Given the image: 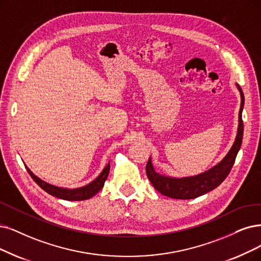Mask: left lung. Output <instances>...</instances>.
Instances as JSON below:
<instances>
[{
    "label": "left lung",
    "mask_w": 261,
    "mask_h": 261,
    "mask_svg": "<svg viewBox=\"0 0 261 261\" xmlns=\"http://www.w3.org/2000/svg\"><path fill=\"white\" fill-rule=\"evenodd\" d=\"M237 86L240 91V94H241V107H240L239 112V127L236 141L230 151L225 156V159L210 170L195 176H187V178L181 179L170 178V176H165L158 173L153 168L151 159H149L147 167H145V171H147L148 178L155 190H158L164 196L173 198V199H194V198L199 197L216 189L227 178V175L230 172L234 164L237 154L240 148H241L243 139L242 110L244 106V95L242 89L240 88L239 85Z\"/></svg>",
    "instance_id": "8db88e82"
}]
</instances>
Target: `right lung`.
<instances>
[{
	"label": "right lung",
	"instance_id": "right-lung-1",
	"mask_svg": "<svg viewBox=\"0 0 261 261\" xmlns=\"http://www.w3.org/2000/svg\"><path fill=\"white\" fill-rule=\"evenodd\" d=\"M25 168L29 172V174L32 176V179L41 187L46 193H48L51 196H55L57 198H60V199H64V200H71V201H78V200H87L89 198L93 197L96 195L101 189L103 184H105V181L107 180V176L109 174L110 170V163L103 168L101 173L97 176V178L91 182L90 184L79 187V189H74V190H68V189H62V187H58L55 185H51L41 179H39L38 176H36L32 171H31L28 167L25 166Z\"/></svg>",
	"mask_w": 261,
	"mask_h": 261
}]
</instances>
